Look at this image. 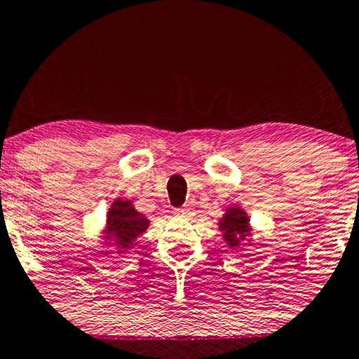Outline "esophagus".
Here are the masks:
<instances>
[{"mask_svg": "<svg viewBox=\"0 0 359 359\" xmlns=\"http://www.w3.org/2000/svg\"><path fill=\"white\" fill-rule=\"evenodd\" d=\"M173 214H175V217H180V219H189L191 215H193V209H189V208L176 209Z\"/></svg>", "mask_w": 359, "mask_h": 359, "instance_id": "esophagus-1", "label": "esophagus"}]
</instances>
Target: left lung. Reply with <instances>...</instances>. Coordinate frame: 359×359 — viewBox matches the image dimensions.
Instances as JSON below:
<instances>
[{
  "label": "left lung",
  "mask_w": 359,
  "mask_h": 359,
  "mask_svg": "<svg viewBox=\"0 0 359 359\" xmlns=\"http://www.w3.org/2000/svg\"><path fill=\"white\" fill-rule=\"evenodd\" d=\"M250 220L243 209L229 208L225 210L222 220L219 222V229L224 232V240L230 248L238 247L240 242L250 235Z\"/></svg>",
  "instance_id": "8db88e82"
}]
</instances>
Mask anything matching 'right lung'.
Here are the masks:
<instances>
[{"instance_id": "add662e5", "label": "right lung", "mask_w": 359, "mask_h": 359, "mask_svg": "<svg viewBox=\"0 0 359 359\" xmlns=\"http://www.w3.org/2000/svg\"><path fill=\"white\" fill-rule=\"evenodd\" d=\"M149 224L150 220L137 212L130 201L116 199L107 212V233L121 253L135 245L137 237L145 232Z\"/></svg>"}]
</instances>
